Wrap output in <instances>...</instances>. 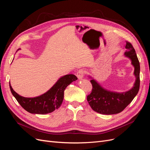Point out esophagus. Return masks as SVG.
Segmentation results:
<instances>
[{
  "label": "esophagus",
  "mask_w": 150,
  "mask_h": 150,
  "mask_svg": "<svg viewBox=\"0 0 150 150\" xmlns=\"http://www.w3.org/2000/svg\"><path fill=\"white\" fill-rule=\"evenodd\" d=\"M84 75V71L83 69H79L77 72V77L79 79H82Z\"/></svg>",
  "instance_id": "34e87169"
}]
</instances>
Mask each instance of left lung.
Segmentation results:
<instances>
[{
  "label": "left lung",
  "instance_id": "8db88e82",
  "mask_svg": "<svg viewBox=\"0 0 150 150\" xmlns=\"http://www.w3.org/2000/svg\"><path fill=\"white\" fill-rule=\"evenodd\" d=\"M125 55L131 59V64L134 67V74L136 81L133 88L128 91L119 93L111 92L103 88L96 81L91 79L93 89L87 96V100L93 110L103 115H114L123 111L133 101L139 89L140 66L136 51L132 44L126 41Z\"/></svg>",
  "mask_w": 150,
  "mask_h": 150
}]
</instances>
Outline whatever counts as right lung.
I'll list each match as a JSON object with an SVG mask.
<instances>
[{
  "instance_id": "right-lung-1",
  "label": "right lung",
  "mask_w": 150,
  "mask_h": 150,
  "mask_svg": "<svg viewBox=\"0 0 150 150\" xmlns=\"http://www.w3.org/2000/svg\"><path fill=\"white\" fill-rule=\"evenodd\" d=\"M78 79L74 74H67L59 79L48 91L35 98L21 96L13 90L9 84L11 91L16 100L25 110L33 114L46 115L59 108L64 99V92L67 86Z\"/></svg>"
}]
</instances>
